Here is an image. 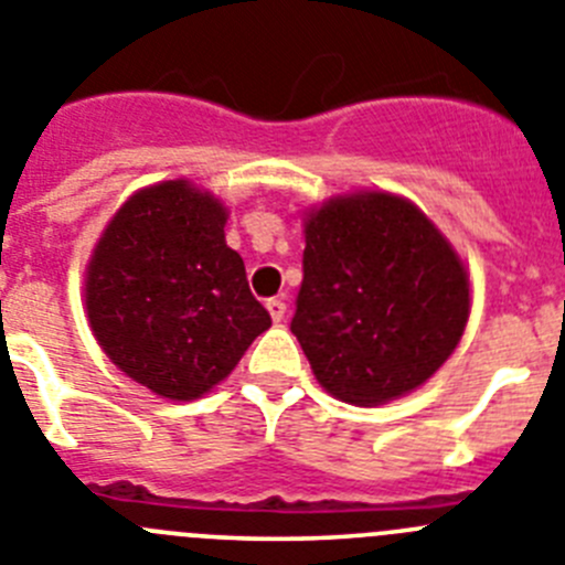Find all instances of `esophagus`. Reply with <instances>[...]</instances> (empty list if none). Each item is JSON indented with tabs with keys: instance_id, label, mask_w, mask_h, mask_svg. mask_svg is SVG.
<instances>
[{
	"instance_id": "1",
	"label": "esophagus",
	"mask_w": 565,
	"mask_h": 565,
	"mask_svg": "<svg viewBox=\"0 0 565 565\" xmlns=\"http://www.w3.org/2000/svg\"><path fill=\"white\" fill-rule=\"evenodd\" d=\"M267 312H270V318L276 320V323H281L284 315H287V303H284L281 298H270V301H267Z\"/></svg>"
}]
</instances>
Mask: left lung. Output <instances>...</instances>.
Here are the masks:
<instances>
[{"label": "left lung", "instance_id": "obj_1", "mask_svg": "<svg viewBox=\"0 0 565 565\" xmlns=\"http://www.w3.org/2000/svg\"><path fill=\"white\" fill-rule=\"evenodd\" d=\"M470 281L447 238L399 196H338L309 213L292 334L315 377L352 405L403 396L450 358Z\"/></svg>", "mask_w": 565, "mask_h": 565}]
</instances>
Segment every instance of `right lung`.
Returning <instances> with one entry per match:
<instances>
[{"mask_svg": "<svg viewBox=\"0 0 565 565\" xmlns=\"http://www.w3.org/2000/svg\"><path fill=\"white\" fill-rule=\"evenodd\" d=\"M227 211L185 180L137 191L86 270V315L109 360L169 399L222 383L270 312L225 245Z\"/></svg>", "mask_w": 565, "mask_h": 565, "instance_id": "1", "label": "right lung"}]
</instances>
